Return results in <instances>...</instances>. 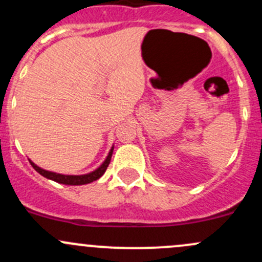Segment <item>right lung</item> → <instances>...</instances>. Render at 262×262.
Listing matches in <instances>:
<instances>
[{
  "mask_svg": "<svg viewBox=\"0 0 262 262\" xmlns=\"http://www.w3.org/2000/svg\"><path fill=\"white\" fill-rule=\"evenodd\" d=\"M113 150H114V147H112V149H110L109 155H107L106 160L104 161V163H102L99 168H96V170L92 171V172L86 173V175H62V173H55V172H50V171L43 170V168H40L39 166H36L35 163L31 162V161L30 163L31 166L35 168V171H38L41 176L49 179V180H53L55 182H59V184H64V185H84V184H90V182L92 181H96L97 179H100L102 175H104L107 166H109L110 160H112Z\"/></svg>",
  "mask_w": 262,
  "mask_h": 262,
  "instance_id": "1",
  "label": "right lung"
}]
</instances>
